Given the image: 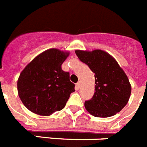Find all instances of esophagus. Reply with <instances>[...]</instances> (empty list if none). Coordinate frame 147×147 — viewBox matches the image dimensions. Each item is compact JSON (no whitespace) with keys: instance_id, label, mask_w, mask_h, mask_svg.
<instances>
[{"instance_id":"esophagus-1","label":"esophagus","mask_w":147,"mask_h":147,"mask_svg":"<svg viewBox=\"0 0 147 147\" xmlns=\"http://www.w3.org/2000/svg\"><path fill=\"white\" fill-rule=\"evenodd\" d=\"M80 86H81V82H80V81H78V82L76 84V87H77L78 89H79Z\"/></svg>"}]
</instances>
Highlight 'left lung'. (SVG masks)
<instances>
[{"instance_id":"8db88e82","label":"left lung","mask_w":147,"mask_h":147,"mask_svg":"<svg viewBox=\"0 0 147 147\" xmlns=\"http://www.w3.org/2000/svg\"><path fill=\"white\" fill-rule=\"evenodd\" d=\"M81 62L95 73V92L84 102L85 108L96 117H109L119 112L128 103L131 87L117 61L103 50H76Z\"/></svg>"}]
</instances>
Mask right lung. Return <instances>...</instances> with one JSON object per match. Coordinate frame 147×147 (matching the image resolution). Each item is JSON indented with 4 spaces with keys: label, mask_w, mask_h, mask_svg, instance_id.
Segmentation results:
<instances>
[{
    "label": "right lung",
    "mask_w": 147,
    "mask_h": 147,
    "mask_svg": "<svg viewBox=\"0 0 147 147\" xmlns=\"http://www.w3.org/2000/svg\"><path fill=\"white\" fill-rule=\"evenodd\" d=\"M69 55L57 49L45 51L32 60L17 81L18 96L26 108L40 116H50L65 107L75 84L61 65Z\"/></svg>",
    "instance_id": "obj_1"
}]
</instances>
